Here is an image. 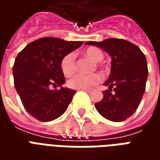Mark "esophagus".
Returning <instances> with one entry per match:
<instances>
[{
  "instance_id": "esophagus-1",
  "label": "esophagus",
  "mask_w": 160,
  "mask_h": 160,
  "mask_svg": "<svg viewBox=\"0 0 160 160\" xmlns=\"http://www.w3.org/2000/svg\"><path fill=\"white\" fill-rule=\"evenodd\" d=\"M83 91H85V92H88V93H90L91 92H92V89H83Z\"/></svg>"
}]
</instances>
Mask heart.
I'll use <instances>...</instances> for the list:
<instances>
[{
    "label": "heart",
    "mask_w": 160,
    "mask_h": 160,
    "mask_svg": "<svg viewBox=\"0 0 160 160\" xmlns=\"http://www.w3.org/2000/svg\"><path fill=\"white\" fill-rule=\"evenodd\" d=\"M83 54L87 57L93 60L96 62H100L104 57V55L100 49L95 47H90L86 50H84ZM61 69L65 76H71L74 73L76 70V62L73 53H68L66 56H63V58L61 61ZM101 80H102V76L98 73H91V74L78 73L68 81V85L72 89L83 90L96 86Z\"/></svg>",
    "instance_id": "1"
}]
</instances>
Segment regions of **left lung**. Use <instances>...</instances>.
<instances>
[{
	"mask_svg": "<svg viewBox=\"0 0 160 160\" xmlns=\"http://www.w3.org/2000/svg\"><path fill=\"white\" fill-rule=\"evenodd\" d=\"M86 44L103 49L112 60L111 74L104 84L109 89L104 91L103 99L95 104V108L108 120H126L137 110L146 90L148 74L146 56L138 46L120 38L88 41Z\"/></svg>",
	"mask_w": 160,
	"mask_h": 160,
	"instance_id": "1",
	"label": "left lung"
}]
</instances>
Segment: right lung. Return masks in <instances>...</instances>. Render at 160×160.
<instances>
[{
    "instance_id": "right-lung-1",
    "label": "right lung",
    "mask_w": 160,
    "mask_h": 160,
    "mask_svg": "<svg viewBox=\"0 0 160 160\" xmlns=\"http://www.w3.org/2000/svg\"><path fill=\"white\" fill-rule=\"evenodd\" d=\"M82 44L46 37L30 42L15 58L14 87L26 111L37 120L50 122L67 111L76 91L62 87L65 77L61 61ZM53 86L61 89L53 90Z\"/></svg>"
}]
</instances>
